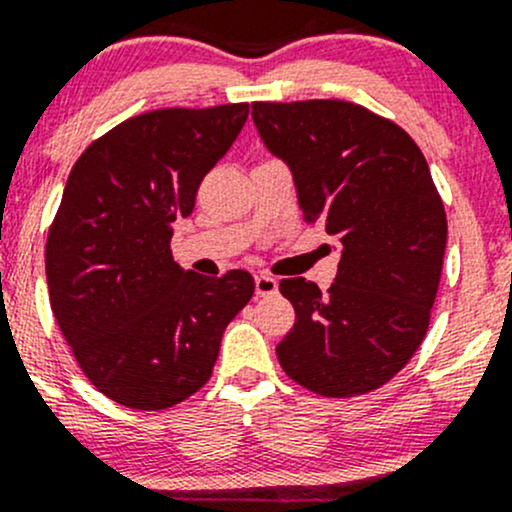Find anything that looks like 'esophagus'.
Segmentation results:
<instances>
[{"label":"esophagus","instance_id":"34e87169","mask_svg":"<svg viewBox=\"0 0 512 512\" xmlns=\"http://www.w3.org/2000/svg\"><path fill=\"white\" fill-rule=\"evenodd\" d=\"M254 283H256L258 298H266V295H273L278 290V280L273 276H266V273H258Z\"/></svg>","mask_w":512,"mask_h":512}]
</instances>
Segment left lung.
Instances as JSON below:
<instances>
[{"mask_svg": "<svg viewBox=\"0 0 512 512\" xmlns=\"http://www.w3.org/2000/svg\"><path fill=\"white\" fill-rule=\"evenodd\" d=\"M251 117L293 170L305 222H322L342 246L324 295L305 278L280 280L295 307L280 366L324 398L371 393L430 327L447 246L430 166L408 131L354 102H254Z\"/></svg>", "mask_w": 512, "mask_h": 512, "instance_id": "1", "label": "left lung"}]
</instances>
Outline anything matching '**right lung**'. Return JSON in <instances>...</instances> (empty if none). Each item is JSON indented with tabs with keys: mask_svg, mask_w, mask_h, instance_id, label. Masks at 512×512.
Returning a JSON list of instances; mask_svg holds the SVG:
<instances>
[{
	"mask_svg": "<svg viewBox=\"0 0 512 512\" xmlns=\"http://www.w3.org/2000/svg\"><path fill=\"white\" fill-rule=\"evenodd\" d=\"M249 104L156 109L114 126L75 161L48 229L51 310L90 383L114 403L166 410L212 376L254 278H202L173 261V222L229 151Z\"/></svg>",
	"mask_w": 512,
	"mask_h": 512,
	"instance_id": "1",
	"label": "right lung"
}]
</instances>
